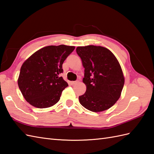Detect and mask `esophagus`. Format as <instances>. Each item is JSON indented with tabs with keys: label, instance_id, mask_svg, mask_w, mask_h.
Here are the masks:
<instances>
[{
	"label": "esophagus",
	"instance_id": "esophagus-1",
	"mask_svg": "<svg viewBox=\"0 0 154 154\" xmlns=\"http://www.w3.org/2000/svg\"><path fill=\"white\" fill-rule=\"evenodd\" d=\"M78 82H79V81H72V82H71V84H72V85H75V84L78 83Z\"/></svg>",
	"mask_w": 154,
	"mask_h": 154
}]
</instances>
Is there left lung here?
Listing matches in <instances>:
<instances>
[{
    "label": "left lung",
    "mask_w": 154,
    "mask_h": 154,
    "mask_svg": "<svg viewBox=\"0 0 154 154\" xmlns=\"http://www.w3.org/2000/svg\"><path fill=\"white\" fill-rule=\"evenodd\" d=\"M77 54L85 67V93L79 97L81 104L93 112L110 108L119 98L125 79L120 64L108 48L94 45L78 46Z\"/></svg>",
    "instance_id": "left-lung-1"
}]
</instances>
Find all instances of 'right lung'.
Returning a JSON list of instances; mask_svg holds the SVG:
<instances>
[{
  "label": "right lung",
  "mask_w": 154,
  "mask_h": 154,
  "mask_svg": "<svg viewBox=\"0 0 154 154\" xmlns=\"http://www.w3.org/2000/svg\"><path fill=\"white\" fill-rule=\"evenodd\" d=\"M75 46H48L35 52L21 66L17 83L27 102L38 108L58 102L68 84L60 74L62 64Z\"/></svg>",
  "instance_id": "obj_1"
}]
</instances>
